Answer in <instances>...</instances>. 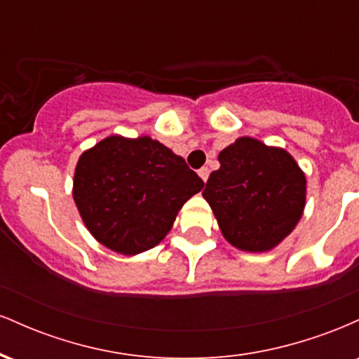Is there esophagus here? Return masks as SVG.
<instances>
[{
  "label": "esophagus",
  "mask_w": 359,
  "mask_h": 359,
  "mask_svg": "<svg viewBox=\"0 0 359 359\" xmlns=\"http://www.w3.org/2000/svg\"><path fill=\"white\" fill-rule=\"evenodd\" d=\"M197 174H199V177L204 180V182H208V177H209V168L208 167L199 168V170H197Z\"/></svg>",
  "instance_id": "esophagus-1"
}]
</instances>
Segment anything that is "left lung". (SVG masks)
I'll list each match as a JSON object with an SVG mask.
<instances>
[{
  "mask_svg": "<svg viewBox=\"0 0 359 359\" xmlns=\"http://www.w3.org/2000/svg\"><path fill=\"white\" fill-rule=\"evenodd\" d=\"M203 192L222 236L245 251H269L292 233L306 205V175L290 154L243 137L226 147Z\"/></svg>",
  "mask_w": 359,
  "mask_h": 359,
  "instance_id": "left-lung-1",
  "label": "left lung"
}]
</instances>
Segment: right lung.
<instances>
[{"label":"right lung","mask_w":359,"mask_h":359,"mask_svg":"<svg viewBox=\"0 0 359 359\" xmlns=\"http://www.w3.org/2000/svg\"><path fill=\"white\" fill-rule=\"evenodd\" d=\"M203 187L182 156L156 140L108 137L81 155L72 194L101 245L137 255L167 236L180 208Z\"/></svg>","instance_id":"right-lung-1"}]
</instances>
